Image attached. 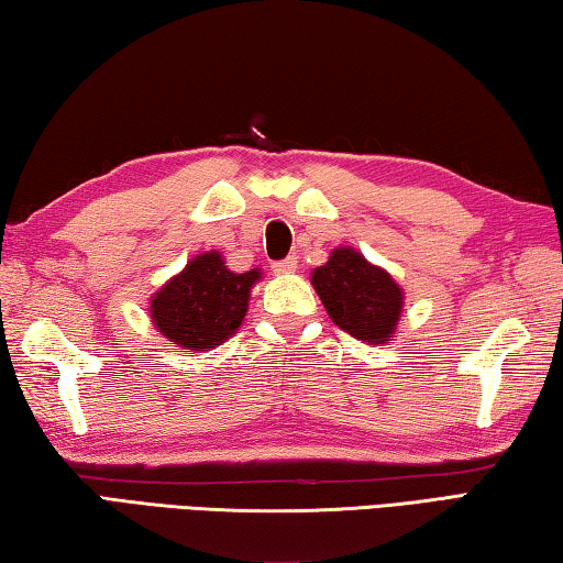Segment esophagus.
<instances>
[{"instance_id": "esophagus-1", "label": "esophagus", "mask_w": 563, "mask_h": 563, "mask_svg": "<svg viewBox=\"0 0 563 563\" xmlns=\"http://www.w3.org/2000/svg\"><path fill=\"white\" fill-rule=\"evenodd\" d=\"M273 273H278V275H288V273H295V268H298V258H295V255H288V258H283V261H275L273 265Z\"/></svg>"}]
</instances>
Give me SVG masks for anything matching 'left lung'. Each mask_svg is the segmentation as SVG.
<instances>
[{"instance_id": "obj_1", "label": "left lung", "mask_w": 563, "mask_h": 563, "mask_svg": "<svg viewBox=\"0 0 563 563\" xmlns=\"http://www.w3.org/2000/svg\"><path fill=\"white\" fill-rule=\"evenodd\" d=\"M312 285L332 322L352 338L379 345L395 332L402 290L357 251L338 247L322 268L312 271Z\"/></svg>"}]
</instances>
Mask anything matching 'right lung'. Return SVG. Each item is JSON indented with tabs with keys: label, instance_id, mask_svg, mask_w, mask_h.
I'll return each instance as SVG.
<instances>
[{
	"label": "right lung",
	"instance_id": "right-lung-1",
	"mask_svg": "<svg viewBox=\"0 0 563 563\" xmlns=\"http://www.w3.org/2000/svg\"><path fill=\"white\" fill-rule=\"evenodd\" d=\"M258 271L231 273L218 253L198 255L186 271L168 280L151 302V318L174 345L203 350L221 345L241 328L247 295Z\"/></svg>",
	"mask_w": 563,
	"mask_h": 563
}]
</instances>
